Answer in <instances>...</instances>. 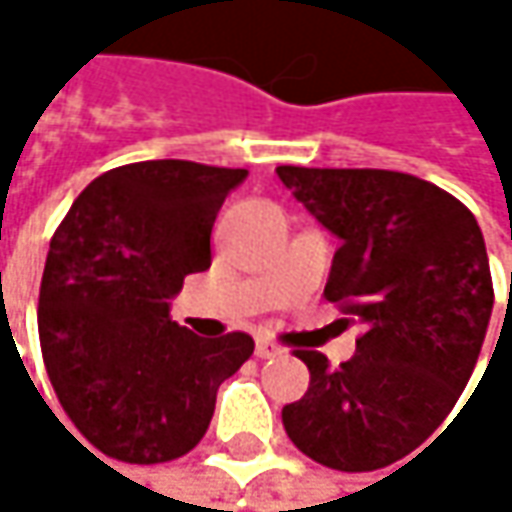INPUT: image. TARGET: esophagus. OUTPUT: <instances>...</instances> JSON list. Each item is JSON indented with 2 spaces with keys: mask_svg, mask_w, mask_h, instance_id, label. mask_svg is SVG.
Segmentation results:
<instances>
[{
  "mask_svg": "<svg viewBox=\"0 0 512 512\" xmlns=\"http://www.w3.org/2000/svg\"><path fill=\"white\" fill-rule=\"evenodd\" d=\"M278 353H281V347H278V344H272L269 338H257V344H255L257 358H272V356H278Z\"/></svg>",
  "mask_w": 512,
  "mask_h": 512,
  "instance_id": "esophagus-1",
  "label": "esophagus"
}]
</instances>
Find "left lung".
Wrapping results in <instances>:
<instances>
[{
	"instance_id": "1",
	"label": "left lung",
	"mask_w": 512,
	"mask_h": 512,
	"mask_svg": "<svg viewBox=\"0 0 512 512\" xmlns=\"http://www.w3.org/2000/svg\"><path fill=\"white\" fill-rule=\"evenodd\" d=\"M275 171L341 240L323 296L364 326L341 367L296 350L311 385L281 409L284 430L320 465L385 468L442 427L477 364L495 302L480 225L454 195L403 171Z\"/></svg>"
}]
</instances>
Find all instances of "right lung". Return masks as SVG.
<instances>
[{"label":"right lung","mask_w":512,"mask_h":512,"mask_svg":"<svg viewBox=\"0 0 512 512\" xmlns=\"http://www.w3.org/2000/svg\"><path fill=\"white\" fill-rule=\"evenodd\" d=\"M246 168L148 159L91 180L55 228L38 335L55 397L109 460L154 465L207 433L216 391L255 353L246 332L198 338L168 299L210 269V231Z\"/></svg>","instance_id":"right-lung-1"}]
</instances>
